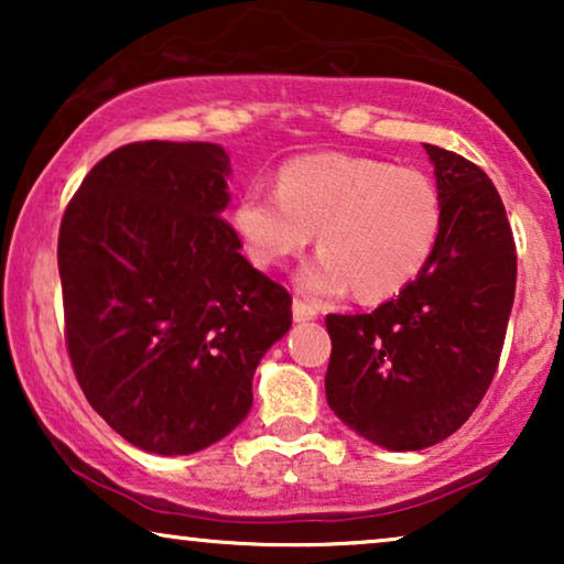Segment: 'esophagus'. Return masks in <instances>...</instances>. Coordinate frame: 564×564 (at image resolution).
<instances>
[{
  "label": "esophagus",
  "mask_w": 564,
  "mask_h": 564,
  "mask_svg": "<svg viewBox=\"0 0 564 564\" xmlns=\"http://www.w3.org/2000/svg\"><path fill=\"white\" fill-rule=\"evenodd\" d=\"M292 318H295L297 323L315 321V318H318V307L311 305V303H305V300H297L295 297V303H292Z\"/></svg>",
  "instance_id": "1"
}]
</instances>
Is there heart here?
I'll return each mask as SVG.
<instances>
[{
	"label": "heart",
	"mask_w": 564,
	"mask_h": 564,
	"mask_svg": "<svg viewBox=\"0 0 564 564\" xmlns=\"http://www.w3.org/2000/svg\"><path fill=\"white\" fill-rule=\"evenodd\" d=\"M444 205L434 180L390 161L318 153L290 161L276 189L253 184L238 197L234 228L253 264L280 267L318 230L321 257L300 272V290L361 300L403 292L434 257Z\"/></svg>",
	"instance_id": "b5f03b06"
}]
</instances>
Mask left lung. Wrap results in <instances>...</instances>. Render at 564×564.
I'll return each mask as SVG.
<instances>
[{
  "instance_id": "left-lung-1",
  "label": "left lung",
  "mask_w": 564,
  "mask_h": 564,
  "mask_svg": "<svg viewBox=\"0 0 564 564\" xmlns=\"http://www.w3.org/2000/svg\"><path fill=\"white\" fill-rule=\"evenodd\" d=\"M444 226L434 257L372 313L326 315L330 411L390 452L452 436L488 392L516 295V243L488 174L426 143Z\"/></svg>"
}]
</instances>
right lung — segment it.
I'll list each match as a JSON object with an SVG mask.
<instances>
[{"label":"right lung","mask_w":564,"mask_h":564,"mask_svg":"<svg viewBox=\"0 0 564 564\" xmlns=\"http://www.w3.org/2000/svg\"><path fill=\"white\" fill-rule=\"evenodd\" d=\"M215 143L141 141L84 176L58 230L64 336L89 405L138 449L192 454L251 411L290 292L241 257L220 218Z\"/></svg>","instance_id":"obj_1"}]
</instances>
